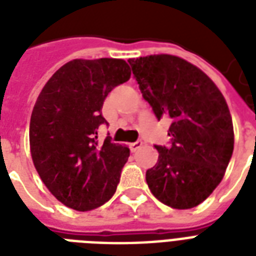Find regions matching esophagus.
I'll return each instance as SVG.
<instances>
[{"instance_id":"obj_1","label":"esophagus","mask_w":256,"mask_h":256,"mask_svg":"<svg viewBox=\"0 0 256 256\" xmlns=\"http://www.w3.org/2000/svg\"><path fill=\"white\" fill-rule=\"evenodd\" d=\"M142 144H144V142H142V140H136V142H132V144H128V148H130V150L134 152H136V150H138V148H140Z\"/></svg>"}]
</instances>
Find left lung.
I'll return each instance as SVG.
<instances>
[{
	"instance_id": "8db88e82",
	"label": "left lung",
	"mask_w": 256,
	"mask_h": 256,
	"mask_svg": "<svg viewBox=\"0 0 256 256\" xmlns=\"http://www.w3.org/2000/svg\"><path fill=\"white\" fill-rule=\"evenodd\" d=\"M144 98L158 118L171 120L170 146H158L146 171L158 200L178 210L202 203L223 179L234 150V128L224 96L190 62L170 54L128 60Z\"/></svg>"
}]
</instances>
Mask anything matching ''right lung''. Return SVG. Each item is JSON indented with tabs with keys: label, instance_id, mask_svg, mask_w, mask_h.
Wrapping results in <instances>:
<instances>
[{
	"label": "right lung",
	"instance_id": "right-lung-1",
	"mask_svg": "<svg viewBox=\"0 0 256 256\" xmlns=\"http://www.w3.org/2000/svg\"><path fill=\"white\" fill-rule=\"evenodd\" d=\"M124 60H73L46 82L30 118V152L49 191L65 206L88 211L112 198L130 150L98 142L104 98L128 81Z\"/></svg>",
	"mask_w": 256,
	"mask_h": 256
}]
</instances>
